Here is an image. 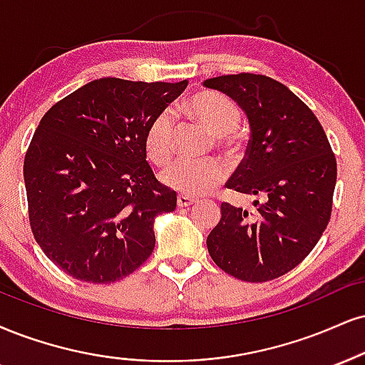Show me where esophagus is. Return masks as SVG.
Instances as JSON below:
<instances>
[{
  "instance_id": "1",
  "label": "esophagus",
  "mask_w": 365,
  "mask_h": 365,
  "mask_svg": "<svg viewBox=\"0 0 365 365\" xmlns=\"http://www.w3.org/2000/svg\"><path fill=\"white\" fill-rule=\"evenodd\" d=\"M194 202H197L194 197H188V195H178V199H177V204H178V207L182 209V207H188V205H192L194 204Z\"/></svg>"
}]
</instances>
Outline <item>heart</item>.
I'll use <instances>...</instances> for the list:
<instances>
[{
  "mask_svg": "<svg viewBox=\"0 0 365 365\" xmlns=\"http://www.w3.org/2000/svg\"><path fill=\"white\" fill-rule=\"evenodd\" d=\"M183 110L199 120L210 134L217 135L222 148L235 146V129L240 124L236 103L217 91H199L183 102ZM175 117L170 110L160 112L148 125L144 149L153 163L163 166L173 155ZM226 177L225 165L214 158L200 161H177L161 173V182L183 195H204Z\"/></svg>",
  "mask_w": 365,
  "mask_h": 365,
  "instance_id": "1",
  "label": "heart"
}]
</instances>
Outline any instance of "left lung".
Returning a JSON list of instances; mask_svg holds the SVG:
<instances>
[{"label": "left lung", "mask_w": 365, "mask_h": 365, "mask_svg": "<svg viewBox=\"0 0 365 365\" xmlns=\"http://www.w3.org/2000/svg\"><path fill=\"white\" fill-rule=\"evenodd\" d=\"M250 122L247 155L226 187L262 197L255 214L222 202L207 236L214 263L240 280L267 282L311 253L331 216L336 160L311 108L282 83L263 74L210 78Z\"/></svg>", "instance_id": "obj_1"}]
</instances>
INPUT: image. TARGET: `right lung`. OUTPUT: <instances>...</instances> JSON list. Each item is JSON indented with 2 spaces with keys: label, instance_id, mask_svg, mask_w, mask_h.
Wrapping results in <instances>:
<instances>
[{
  "label": "right lung",
  "instance_id": "add662e5",
  "mask_svg": "<svg viewBox=\"0 0 365 365\" xmlns=\"http://www.w3.org/2000/svg\"><path fill=\"white\" fill-rule=\"evenodd\" d=\"M187 88L100 78L42 117L24 163L34 238L71 277L110 284L155 250V217L177 207L158 182L144 135Z\"/></svg>",
  "mask_w": 365,
  "mask_h": 365
}]
</instances>
